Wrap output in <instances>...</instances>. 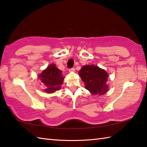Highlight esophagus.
<instances>
[{
  "label": "esophagus",
  "instance_id": "34e87169",
  "mask_svg": "<svg viewBox=\"0 0 147 147\" xmlns=\"http://www.w3.org/2000/svg\"><path fill=\"white\" fill-rule=\"evenodd\" d=\"M69 72H71V73H73V72H74L75 71V69L74 68H71V69H69Z\"/></svg>",
  "mask_w": 147,
  "mask_h": 147
}]
</instances>
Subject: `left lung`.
<instances>
[{
    "mask_svg": "<svg viewBox=\"0 0 147 147\" xmlns=\"http://www.w3.org/2000/svg\"><path fill=\"white\" fill-rule=\"evenodd\" d=\"M79 75L85 83V88L93 95H102L108 91L107 85L109 74L104 69L95 65H84Z\"/></svg>",
    "mask_w": 147,
    "mask_h": 147,
    "instance_id": "8db88e82",
    "label": "left lung"
}]
</instances>
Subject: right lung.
<instances>
[{"label": "right lung", "instance_id": "add662e5", "mask_svg": "<svg viewBox=\"0 0 147 147\" xmlns=\"http://www.w3.org/2000/svg\"><path fill=\"white\" fill-rule=\"evenodd\" d=\"M38 78L45 86L44 91L47 93H54L61 89L64 80V77L62 75V71L56 67L54 64L49 65L39 74Z\"/></svg>", "mask_w": 147, "mask_h": 147}]
</instances>
